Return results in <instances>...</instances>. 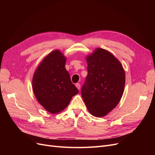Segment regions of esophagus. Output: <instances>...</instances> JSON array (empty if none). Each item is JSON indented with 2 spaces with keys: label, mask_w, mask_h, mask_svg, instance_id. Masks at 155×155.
Returning <instances> with one entry per match:
<instances>
[{
  "label": "esophagus",
  "mask_w": 155,
  "mask_h": 155,
  "mask_svg": "<svg viewBox=\"0 0 155 155\" xmlns=\"http://www.w3.org/2000/svg\"><path fill=\"white\" fill-rule=\"evenodd\" d=\"M75 86L77 87V88L78 89V90H80V84H77L75 85Z\"/></svg>",
  "instance_id": "1"
}]
</instances>
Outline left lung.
<instances>
[{"instance_id":"1","label":"left lung","mask_w":155,"mask_h":155,"mask_svg":"<svg viewBox=\"0 0 155 155\" xmlns=\"http://www.w3.org/2000/svg\"><path fill=\"white\" fill-rule=\"evenodd\" d=\"M88 75L81 94L91 114L106 116L123 95L125 71L120 62L109 51L97 48L86 57Z\"/></svg>"}]
</instances>
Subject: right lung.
<instances>
[{"label":"right lung","mask_w":155,"mask_h":155,"mask_svg":"<svg viewBox=\"0 0 155 155\" xmlns=\"http://www.w3.org/2000/svg\"><path fill=\"white\" fill-rule=\"evenodd\" d=\"M66 57L58 50L46 56L36 69L32 90L38 102L51 114L63 111L78 93L65 68Z\"/></svg>","instance_id":"add662e5"}]
</instances>
